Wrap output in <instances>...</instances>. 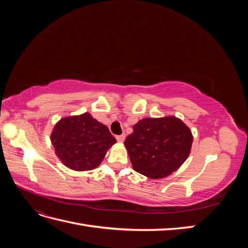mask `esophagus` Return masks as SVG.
I'll list each match as a JSON object with an SVG mask.
<instances>
[{
	"label": "esophagus",
	"mask_w": 248,
	"mask_h": 248,
	"mask_svg": "<svg viewBox=\"0 0 248 248\" xmlns=\"http://www.w3.org/2000/svg\"><path fill=\"white\" fill-rule=\"evenodd\" d=\"M125 133H122L121 136H117L116 137V139H117V140L119 141V142H123L124 141V140H125Z\"/></svg>",
	"instance_id": "esophagus-1"
}]
</instances>
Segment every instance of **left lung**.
I'll list each match as a JSON object with an SVG mask.
<instances>
[{"label": "left lung", "instance_id": "obj_1", "mask_svg": "<svg viewBox=\"0 0 248 248\" xmlns=\"http://www.w3.org/2000/svg\"><path fill=\"white\" fill-rule=\"evenodd\" d=\"M132 128L124 145L133 170L150 179L170 176L190 154L191 130L177 117L144 118Z\"/></svg>", "mask_w": 248, "mask_h": 248}]
</instances>
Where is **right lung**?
<instances>
[{
	"mask_svg": "<svg viewBox=\"0 0 248 248\" xmlns=\"http://www.w3.org/2000/svg\"><path fill=\"white\" fill-rule=\"evenodd\" d=\"M50 141L64 166L77 171L98 167L108 150L117 142L108 126L89 112L62 118L54 127Z\"/></svg>",
	"mask_w": 248,
	"mask_h": 248,
	"instance_id": "1",
	"label": "right lung"
}]
</instances>
